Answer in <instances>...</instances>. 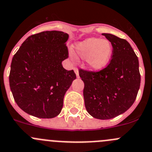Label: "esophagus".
I'll list each match as a JSON object with an SVG mask.
<instances>
[{
	"label": "esophagus",
	"instance_id": "34e87169",
	"mask_svg": "<svg viewBox=\"0 0 152 152\" xmlns=\"http://www.w3.org/2000/svg\"><path fill=\"white\" fill-rule=\"evenodd\" d=\"M74 71H75V73H76V77H77V78H79V70H78V69L76 68V67H75V68H74Z\"/></svg>",
	"mask_w": 152,
	"mask_h": 152
}]
</instances>
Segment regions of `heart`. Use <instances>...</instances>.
<instances>
[{
  "label": "heart",
  "mask_w": 152,
  "mask_h": 152,
  "mask_svg": "<svg viewBox=\"0 0 152 152\" xmlns=\"http://www.w3.org/2000/svg\"><path fill=\"white\" fill-rule=\"evenodd\" d=\"M113 48L109 41L89 38L75 45V52L85 59L87 65L94 71H100L107 67L112 55Z\"/></svg>",
  "instance_id": "obj_1"
}]
</instances>
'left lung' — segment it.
<instances>
[{
    "label": "left lung",
    "instance_id": "obj_1",
    "mask_svg": "<svg viewBox=\"0 0 152 152\" xmlns=\"http://www.w3.org/2000/svg\"><path fill=\"white\" fill-rule=\"evenodd\" d=\"M111 43V59L98 72L79 69L84 82L83 96L87 111L93 117L109 120L130 108L140 86L139 61L126 40L102 33Z\"/></svg>",
    "mask_w": 152,
    "mask_h": 152
}]
</instances>
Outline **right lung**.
Returning <instances> with one entry per match:
<instances>
[{"instance_id": "1", "label": "right lung", "mask_w": 152, "mask_h": 152, "mask_svg": "<svg viewBox=\"0 0 152 152\" xmlns=\"http://www.w3.org/2000/svg\"><path fill=\"white\" fill-rule=\"evenodd\" d=\"M67 33L45 31L29 36L13 56L10 86L20 109L39 118L56 117L76 76L61 62L68 58Z\"/></svg>"}]
</instances>
